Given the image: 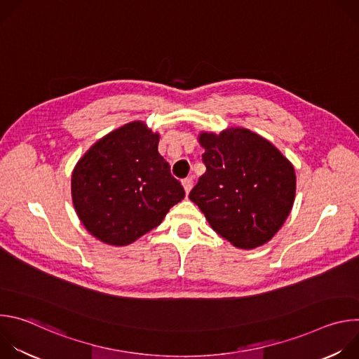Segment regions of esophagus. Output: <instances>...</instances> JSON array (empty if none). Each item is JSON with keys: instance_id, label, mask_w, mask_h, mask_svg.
Instances as JSON below:
<instances>
[{"instance_id": "esophagus-1", "label": "esophagus", "mask_w": 359, "mask_h": 359, "mask_svg": "<svg viewBox=\"0 0 359 359\" xmlns=\"http://www.w3.org/2000/svg\"><path fill=\"white\" fill-rule=\"evenodd\" d=\"M182 184H183V187H184V191L189 193V191L191 190V187H193V179H191V177L183 179V180H182Z\"/></svg>"}]
</instances>
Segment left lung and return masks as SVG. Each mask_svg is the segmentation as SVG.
<instances>
[{"label":"left lung","mask_w":359,"mask_h":359,"mask_svg":"<svg viewBox=\"0 0 359 359\" xmlns=\"http://www.w3.org/2000/svg\"><path fill=\"white\" fill-rule=\"evenodd\" d=\"M204 173L189 198L212 229L234 247L251 250L270 241L295 198L291 162L267 139L244 128L219 135L200 132Z\"/></svg>","instance_id":"8db88e82"}]
</instances>
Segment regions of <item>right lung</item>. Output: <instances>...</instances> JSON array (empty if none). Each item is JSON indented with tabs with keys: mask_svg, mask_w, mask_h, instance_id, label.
<instances>
[{
	"mask_svg": "<svg viewBox=\"0 0 359 359\" xmlns=\"http://www.w3.org/2000/svg\"><path fill=\"white\" fill-rule=\"evenodd\" d=\"M159 133L126 123L95 142L74 168L71 193L85 229L122 247L158 227L184 190L158 150Z\"/></svg>",
	"mask_w": 359,
	"mask_h": 359,
	"instance_id": "right-lung-1",
	"label": "right lung"
}]
</instances>
